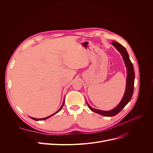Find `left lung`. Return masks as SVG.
<instances>
[{"label": "left lung", "instance_id": "1", "mask_svg": "<svg viewBox=\"0 0 153 153\" xmlns=\"http://www.w3.org/2000/svg\"><path fill=\"white\" fill-rule=\"evenodd\" d=\"M111 44L117 48V50L120 53H121L127 69L126 85V90H125V94L123 95V97L122 99L121 102H120V103L115 108L110 111H102V110L93 108L87 102L88 107H89V108L92 111L95 112V113H97L99 114H100L102 115L105 116V117H113L118 114L119 112L127 105V103L131 100L133 94V89H134V71L133 64L130 59L129 55H128L125 48L122 45H120V43L115 42H111Z\"/></svg>", "mask_w": 153, "mask_h": 153}]
</instances>
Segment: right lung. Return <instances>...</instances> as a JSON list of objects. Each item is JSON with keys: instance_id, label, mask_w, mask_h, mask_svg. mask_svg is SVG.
<instances>
[{"instance_id": "add662e5", "label": "right lung", "mask_w": 153, "mask_h": 153, "mask_svg": "<svg viewBox=\"0 0 153 153\" xmlns=\"http://www.w3.org/2000/svg\"><path fill=\"white\" fill-rule=\"evenodd\" d=\"M64 101L63 102V103H62V105H61V108L56 112V113H54V114H53V115H50V116H49V117H46V118H32V117H30L31 119H33V120H36V121H38V120H46V119H47V118H50V117H51V116H53V115H55L56 114H57L58 112H59L61 110V108H62V107H63V105H64Z\"/></svg>"}]
</instances>
